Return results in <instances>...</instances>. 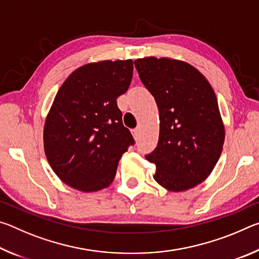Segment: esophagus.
Returning <instances> with one entry per match:
<instances>
[{"label":"esophagus","instance_id":"34e87169","mask_svg":"<svg viewBox=\"0 0 259 259\" xmlns=\"http://www.w3.org/2000/svg\"><path fill=\"white\" fill-rule=\"evenodd\" d=\"M131 134H133V136H134V138H135V139H137V138H138V134H139V130H138V128H135V129L131 130Z\"/></svg>","mask_w":259,"mask_h":259}]
</instances>
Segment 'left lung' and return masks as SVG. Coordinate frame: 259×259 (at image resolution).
<instances>
[{"label": "left lung", "instance_id": "8db88e82", "mask_svg": "<svg viewBox=\"0 0 259 259\" xmlns=\"http://www.w3.org/2000/svg\"><path fill=\"white\" fill-rule=\"evenodd\" d=\"M135 66L159 108V142L145 156L156 165L154 179L169 191L190 190L211 174L223 151L216 95L207 78L183 61L148 57Z\"/></svg>", "mask_w": 259, "mask_h": 259}]
</instances>
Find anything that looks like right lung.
<instances>
[{"label":"right lung","mask_w":259,"mask_h":259,"mask_svg":"<svg viewBox=\"0 0 259 259\" xmlns=\"http://www.w3.org/2000/svg\"><path fill=\"white\" fill-rule=\"evenodd\" d=\"M133 60H105L77 68L63 83L48 114L45 151L61 181L82 192L107 187L135 139L116 99L131 83Z\"/></svg>","instance_id":"obj_1"}]
</instances>
